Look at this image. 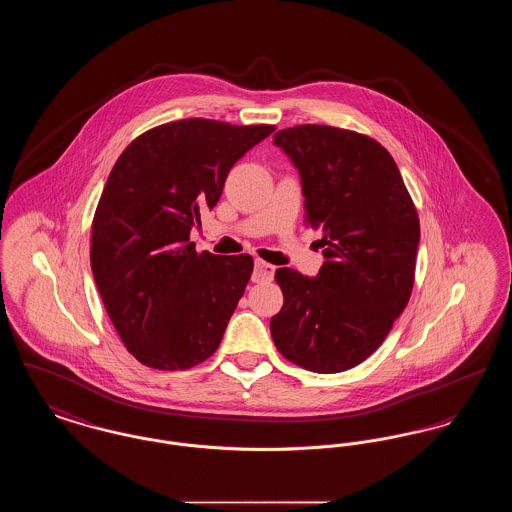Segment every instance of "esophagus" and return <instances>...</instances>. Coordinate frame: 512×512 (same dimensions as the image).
<instances>
[{
	"label": "esophagus",
	"mask_w": 512,
	"mask_h": 512,
	"mask_svg": "<svg viewBox=\"0 0 512 512\" xmlns=\"http://www.w3.org/2000/svg\"><path fill=\"white\" fill-rule=\"evenodd\" d=\"M274 276V267L268 265L265 261H255V270H253V282H268Z\"/></svg>",
	"instance_id": "esophagus-1"
}]
</instances>
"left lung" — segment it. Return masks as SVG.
<instances>
[{"label": "left lung", "instance_id": "8db88e82", "mask_svg": "<svg viewBox=\"0 0 512 512\" xmlns=\"http://www.w3.org/2000/svg\"><path fill=\"white\" fill-rule=\"evenodd\" d=\"M297 167L305 224L322 230L317 278L278 268L284 305L270 318L276 349L318 374L368 359L407 307L420 222L390 151L370 136L299 124L274 134Z\"/></svg>", "mask_w": 512, "mask_h": 512}]
</instances>
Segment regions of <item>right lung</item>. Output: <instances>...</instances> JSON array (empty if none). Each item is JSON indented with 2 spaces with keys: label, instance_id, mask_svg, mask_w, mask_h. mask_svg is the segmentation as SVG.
Here are the masks:
<instances>
[{
  "label": "right lung",
  "instance_id": "right-lung-1",
  "mask_svg": "<svg viewBox=\"0 0 512 512\" xmlns=\"http://www.w3.org/2000/svg\"><path fill=\"white\" fill-rule=\"evenodd\" d=\"M270 132L272 124L167 122L117 159L92 220L90 263L107 315L142 365L186 370L219 349L253 257L197 253L190 230Z\"/></svg>",
  "mask_w": 512,
  "mask_h": 512
}]
</instances>
